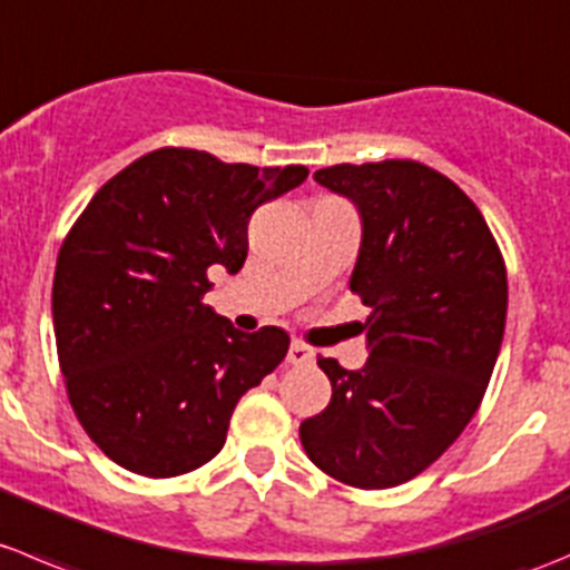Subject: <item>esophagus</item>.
Returning a JSON list of instances; mask_svg holds the SVG:
<instances>
[{
	"label": "esophagus",
	"mask_w": 570,
	"mask_h": 570,
	"mask_svg": "<svg viewBox=\"0 0 570 570\" xmlns=\"http://www.w3.org/2000/svg\"><path fill=\"white\" fill-rule=\"evenodd\" d=\"M313 357H315V352L304 341H293L291 348H287V363L291 365H304V363H309Z\"/></svg>",
	"instance_id": "obj_1"
}]
</instances>
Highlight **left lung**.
I'll use <instances>...</instances> for the list:
<instances>
[{"instance_id":"left-lung-1","label":"left lung","mask_w":570,"mask_h":570,"mask_svg":"<svg viewBox=\"0 0 570 570\" xmlns=\"http://www.w3.org/2000/svg\"><path fill=\"white\" fill-rule=\"evenodd\" d=\"M313 177L363 218L348 287L371 307L368 360L348 371L318 357L332 399L298 438L337 482L396 488L474 419L504 337V257L474 202L424 163H341Z\"/></svg>"}]
</instances>
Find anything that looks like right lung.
Returning <instances> with one entry per match:
<instances>
[{
    "mask_svg": "<svg viewBox=\"0 0 570 570\" xmlns=\"http://www.w3.org/2000/svg\"><path fill=\"white\" fill-rule=\"evenodd\" d=\"M304 179V166L166 146L107 179L69 229L52 285L58 360L112 463L151 479L210 463L240 396L283 363L285 330L240 332L202 298L213 266H244L252 213Z\"/></svg>",
    "mask_w": 570,
    "mask_h": 570,
    "instance_id": "obj_1",
    "label": "right lung"
}]
</instances>
